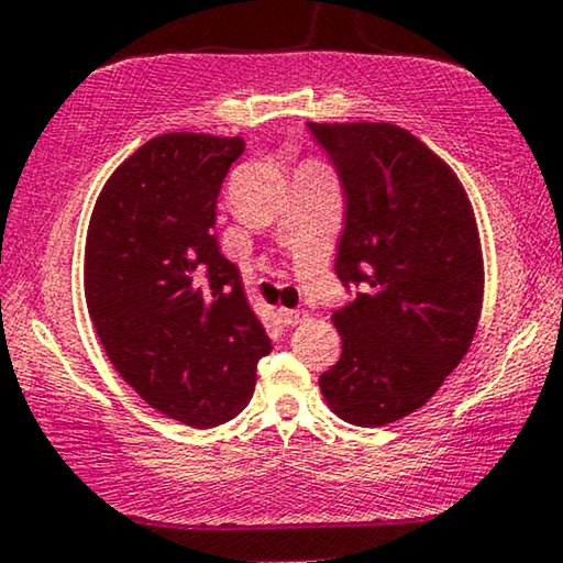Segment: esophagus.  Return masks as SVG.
Wrapping results in <instances>:
<instances>
[{
    "label": "esophagus",
    "mask_w": 563,
    "mask_h": 563,
    "mask_svg": "<svg viewBox=\"0 0 563 563\" xmlns=\"http://www.w3.org/2000/svg\"><path fill=\"white\" fill-rule=\"evenodd\" d=\"M278 316H280V321L285 323V327H296V323L306 321V311H298V308H280Z\"/></svg>",
    "instance_id": "1"
}]
</instances>
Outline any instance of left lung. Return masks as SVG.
Wrapping results in <instances>:
<instances>
[{
  "label": "left lung",
  "mask_w": 563,
  "mask_h": 563,
  "mask_svg": "<svg viewBox=\"0 0 563 563\" xmlns=\"http://www.w3.org/2000/svg\"><path fill=\"white\" fill-rule=\"evenodd\" d=\"M308 130L346 199L334 271L360 288L331 316L342 357L319 385L339 418L377 429L421 408L470 350L485 292L477 221L456 173L402 126Z\"/></svg>",
  "instance_id": "8db88e82"
}]
</instances>
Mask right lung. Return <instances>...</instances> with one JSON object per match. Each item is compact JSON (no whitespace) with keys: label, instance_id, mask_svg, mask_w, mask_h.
Returning <instances> with one entry per match:
<instances>
[{"label":"right lung","instance_id":"obj_1","mask_svg":"<svg viewBox=\"0 0 563 563\" xmlns=\"http://www.w3.org/2000/svg\"><path fill=\"white\" fill-rule=\"evenodd\" d=\"M242 153V137H153L101 188L86 234V306L107 357L150 408L194 429L242 413L273 350L213 234Z\"/></svg>","mask_w":563,"mask_h":563}]
</instances>
